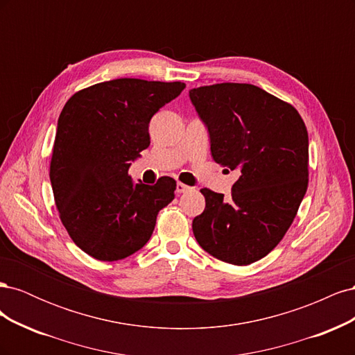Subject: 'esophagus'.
Segmentation results:
<instances>
[{"instance_id": "obj_1", "label": "esophagus", "mask_w": 355, "mask_h": 355, "mask_svg": "<svg viewBox=\"0 0 355 355\" xmlns=\"http://www.w3.org/2000/svg\"><path fill=\"white\" fill-rule=\"evenodd\" d=\"M189 189L191 188L188 185H185V184H182V182H178V184H176V192H178V194H184V192H187Z\"/></svg>"}]
</instances>
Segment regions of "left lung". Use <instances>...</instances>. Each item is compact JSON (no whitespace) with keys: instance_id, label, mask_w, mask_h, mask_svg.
Here are the masks:
<instances>
[{"instance_id":"8db88e82","label":"left lung","mask_w":355,"mask_h":355,"mask_svg":"<svg viewBox=\"0 0 355 355\" xmlns=\"http://www.w3.org/2000/svg\"><path fill=\"white\" fill-rule=\"evenodd\" d=\"M218 164L237 170L231 197L201 189L206 209L192 220L198 244L232 265L262 259L282 241L308 188V132L292 105L252 84L189 90Z\"/></svg>"}]
</instances>
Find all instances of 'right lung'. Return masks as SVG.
<instances>
[{"label":"right lung","mask_w":355,"mask_h":355,"mask_svg":"<svg viewBox=\"0 0 355 355\" xmlns=\"http://www.w3.org/2000/svg\"><path fill=\"white\" fill-rule=\"evenodd\" d=\"M185 89L180 81L118 78L71 96L58 120L50 182L69 237L98 261L141 250L158 211L175 198L176 180L133 182L132 161L151 144L149 121Z\"/></svg>","instance_id":"right-lung-1"}]
</instances>
